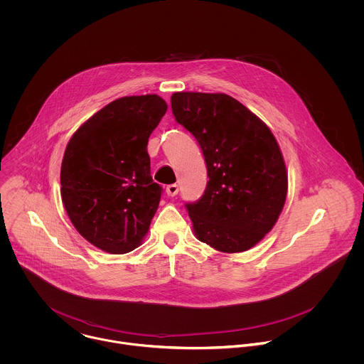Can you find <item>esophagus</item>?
Listing matches in <instances>:
<instances>
[{
  "mask_svg": "<svg viewBox=\"0 0 364 364\" xmlns=\"http://www.w3.org/2000/svg\"><path fill=\"white\" fill-rule=\"evenodd\" d=\"M178 191H179V188H178V185H176V183L168 185V186H166V189H165L166 195H168V196H171V198L176 196V195H178Z\"/></svg>",
  "mask_w": 364,
  "mask_h": 364,
  "instance_id": "esophagus-1",
  "label": "esophagus"
}]
</instances>
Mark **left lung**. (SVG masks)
<instances>
[{"label": "left lung", "mask_w": 364, "mask_h": 364, "mask_svg": "<svg viewBox=\"0 0 364 364\" xmlns=\"http://www.w3.org/2000/svg\"><path fill=\"white\" fill-rule=\"evenodd\" d=\"M172 113L203 151L205 195L186 205L196 238L235 254L274 227L287 196V169L270 129L227 94L175 92Z\"/></svg>", "instance_id": "1"}]
</instances>
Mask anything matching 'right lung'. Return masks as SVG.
Segmentation results:
<instances>
[{
	"label": "right lung",
	"instance_id": "add662e5",
	"mask_svg": "<svg viewBox=\"0 0 364 364\" xmlns=\"http://www.w3.org/2000/svg\"><path fill=\"white\" fill-rule=\"evenodd\" d=\"M168 109L156 94L123 97L71 136L60 171L61 200L94 247L122 255L143 244L161 200L147 143Z\"/></svg>",
	"mask_w": 364,
	"mask_h": 364
}]
</instances>
